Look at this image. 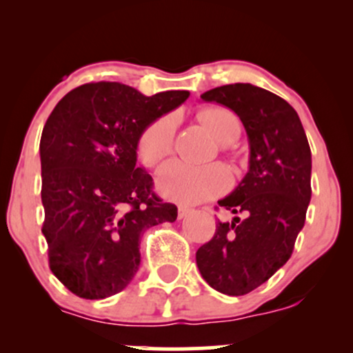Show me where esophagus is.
Returning a JSON list of instances; mask_svg holds the SVG:
<instances>
[{"instance_id":"obj_1","label":"esophagus","mask_w":353,"mask_h":353,"mask_svg":"<svg viewBox=\"0 0 353 353\" xmlns=\"http://www.w3.org/2000/svg\"><path fill=\"white\" fill-rule=\"evenodd\" d=\"M189 212H190V209L185 208V205H177V217L179 219H184Z\"/></svg>"}]
</instances>
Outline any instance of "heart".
<instances>
[{"label":"heart","mask_w":353,"mask_h":353,"mask_svg":"<svg viewBox=\"0 0 353 353\" xmlns=\"http://www.w3.org/2000/svg\"><path fill=\"white\" fill-rule=\"evenodd\" d=\"M199 121L221 144H230L241 134V121L225 108H205ZM176 121L163 116L144 129L137 143V154L145 165H156L172 151ZM230 184V174L221 164L194 168L181 161L164 164L156 174L157 192L164 199L179 204H199L224 192Z\"/></svg>","instance_id":"b5f03b06"}]
</instances>
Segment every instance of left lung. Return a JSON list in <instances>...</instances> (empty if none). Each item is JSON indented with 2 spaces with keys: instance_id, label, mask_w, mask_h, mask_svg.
<instances>
[{
  "instance_id": "obj_1",
  "label": "left lung",
  "mask_w": 353,
  "mask_h": 353,
  "mask_svg": "<svg viewBox=\"0 0 353 353\" xmlns=\"http://www.w3.org/2000/svg\"><path fill=\"white\" fill-rule=\"evenodd\" d=\"M201 98L236 112L250 156L244 179L219 201L236 217L217 222L196 262L217 292L244 295L269 281L292 255L312 196L310 145L295 109L267 89L225 84Z\"/></svg>"
}]
</instances>
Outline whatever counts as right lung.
<instances>
[{"label":"right lung","mask_w":353,"mask_h":353,"mask_svg":"<svg viewBox=\"0 0 353 353\" xmlns=\"http://www.w3.org/2000/svg\"><path fill=\"white\" fill-rule=\"evenodd\" d=\"M189 91L144 96L121 83H89L56 104L44 124L43 234L51 272L78 297L98 301L129 285L141 264V236L174 222L177 208L152 192L137 168V143Z\"/></svg>","instance_id":"1"}]
</instances>
